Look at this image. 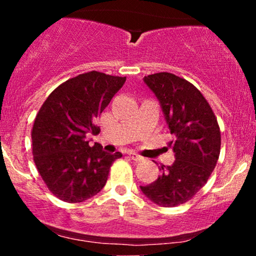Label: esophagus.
<instances>
[{"mask_svg": "<svg viewBox=\"0 0 256 256\" xmlns=\"http://www.w3.org/2000/svg\"><path fill=\"white\" fill-rule=\"evenodd\" d=\"M128 156H130L131 160H134V161H142L143 160V158L140 156V155L136 154V152H130V154H128Z\"/></svg>", "mask_w": 256, "mask_h": 256, "instance_id": "34e87169", "label": "esophagus"}]
</instances>
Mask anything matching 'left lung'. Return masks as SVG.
Masks as SVG:
<instances>
[{
    "label": "left lung",
    "mask_w": 256,
    "mask_h": 256,
    "mask_svg": "<svg viewBox=\"0 0 256 256\" xmlns=\"http://www.w3.org/2000/svg\"><path fill=\"white\" fill-rule=\"evenodd\" d=\"M155 94L174 140L168 143L176 160L160 166L161 176L140 186L150 201L174 207L192 200L207 183L220 154L218 120L200 90L184 78L168 72L144 77Z\"/></svg>",
    "instance_id": "left-lung-1"
}]
</instances>
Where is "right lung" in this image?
<instances>
[{"label":"right lung","mask_w":256,"mask_h":256,"mask_svg":"<svg viewBox=\"0 0 256 256\" xmlns=\"http://www.w3.org/2000/svg\"><path fill=\"white\" fill-rule=\"evenodd\" d=\"M126 77L91 71L60 84L38 110L31 131L38 173L52 195L78 204L101 192L112 164L122 158L89 146L85 134H98L95 120Z\"/></svg>","instance_id":"obj_1"}]
</instances>
